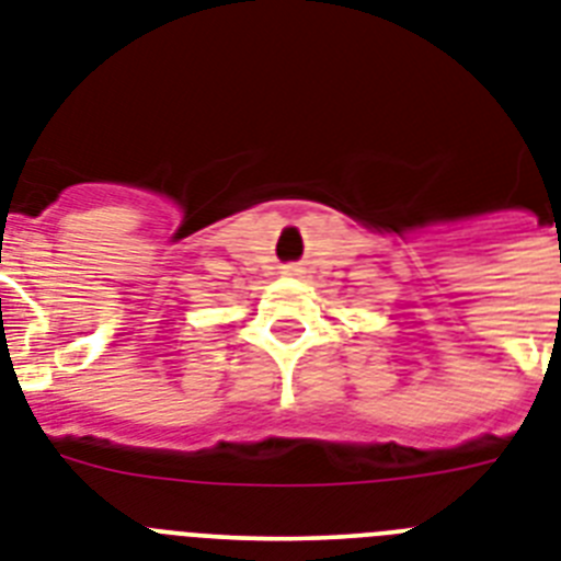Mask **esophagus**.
Instances as JSON below:
<instances>
[{"label": "esophagus", "mask_w": 561, "mask_h": 561, "mask_svg": "<svg viewBox=\"0 0 561 561\" xmlns=\"http://www.w3.org/2000/svg\"><path fill=\"white\" fill-rule=\"evenodd\" d=\"M299 273H302V267H299V265H285V267H282V276H299Z\"/></svg>", "instance_id": "34e87169"}]
</instances>
